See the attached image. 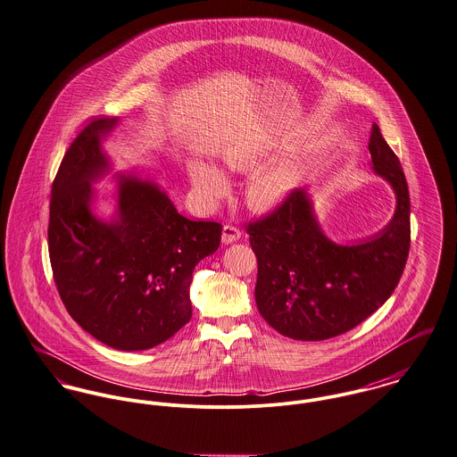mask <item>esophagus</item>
I'll list each match as a JSON object with an SVG mask.
<instances>
[{
	"mask_svg": "<svg viewBox=\"0 0 457 457\" xmlns=\"http://www.w3.org/2000/svg\"><path fill=\"white\" fill-rule=\"evenodd\" d=\"M241 239V230L234 225H225L223 227V232H221V243L225 245H232L236 241Z\"/></svg>",
	"mask_w": 457,
	"mask_h": 457,
	"instance_id": "esophagus-1",
	"label": "esophagus"
}]
</instances>
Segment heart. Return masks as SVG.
Returning a JSON list of instances; mask_svg holds the SVG:
<instances>
[{
	"instance_id": "obj_1",
	"label": "heart",
	"mask_w": 457,
	"mask_h": 457,
	"mask_svg": "<svg viewBox=\"0 0 457 457\" xmlns=\"http://www.w3.org/2000/svg\"><path fill=\"white\" fill-rule=\"evenodd\" d=\"M276 154L272 146H228L221 159L223 164L234 172L248 174L256 168L249 178L246 195L248 203L254 209H272L287 201L295 188L302 183L305 169H307V155L300 150L288 152L287 155L276 159L267 167ZM264 167L262 168L261 166ZM190 178L197 190L211 199H220L228 192L227 176L212 164L204 161H194L190 166Z\"/></svg>"
}]
</instances>
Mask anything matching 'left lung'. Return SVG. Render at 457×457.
Here are the masks:
<instances>
[{
    "label": "left lung",
    "mask_w": 457,
    "mask_h": 457,
    "mask_svg": "<svg viewBox=\"0 0 457 457\" xmlns=\"http://www.w3.org/2000/svg\"><path fill=\"white\" fill-rule=\"evenodd\" d=\"M369 152L374 170L391 183L396 211L387 227L354 245H335L321 232L305 190L248 221L256 254L254 300L262 318L295 340L345 333L391 296L411 249V197L398 157L374 124Z\"/></svg>",
    "instance_id": "left-lung-1"
}]
</instances>
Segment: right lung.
<instances>
[{"label":"right lung","mask_w":457,"mask_h":457,"mask_svg":"<svg viewBox=\"0 0 457 457\" xmlns=\"http://www.w3.org/2000/svg\"><path fill=\"white\" fill-rule=\"evenodd\" d=\"M117 119H90L66 150L52 183L48 254L70 316L99 342L143 351L170 338L192 318L195 265L221 239L216 221L181 216L154 183L119 178V218L90 212L92 181L106 169L101 137Z\"/></svg>","instance_id":"1"}]
</instances>
